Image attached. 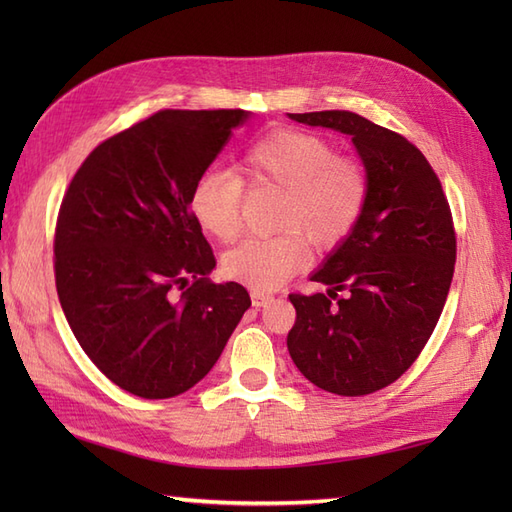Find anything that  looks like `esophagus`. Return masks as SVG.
<instances>
[{
	"label": "esophagus",
	"instance_id": "1",
	"mask_svg": "<svg viewBox=\"0 0 512 512\" xmlns=\"http://www.w3.org/2000/svg\"><path fill=\"white\" fill-rule=\"evenodd\" d=\"M250 301H253V306L255 308H262V306H266L268 301H273V295H268V292H264V290H250Z\"/></svg>",
	"mask_w": 512,
	"mask_h": 512
}]
</instances>
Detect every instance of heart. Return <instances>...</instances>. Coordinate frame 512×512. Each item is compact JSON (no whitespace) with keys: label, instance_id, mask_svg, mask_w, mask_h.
Returning <instances> with one entry per match:
<instances>
[{"label":"heart","instance_id":"b5f03b06","mask_svg":"<svg viewBox=\"0 0 512 512\" xmlns=\"http://www.w3.org/2000/svg\"><path fill=\"white\" fill-rule=\"evenodd\" d=\"M239 171L250 187H277L275 226L281 233L248 237L224 257V273L255 290L284 284L306 262V242L328 250L352 235L369 198L361 162L339 156L328 138L277 129L250 145ZM235 171H206L191 189V211L206 233L231 244L242 231L244 180Z\"/></svg>","mask_w":512,"mask_h":512}]
</instances>
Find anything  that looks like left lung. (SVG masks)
Instances as JSON below:
<instances>
[{
	"mask_svg": "<svg viewBox=\"0 0 512 512\" xmlns=\"http://www.w3.org/2000/svg\"><path fill=\"white\" fill-rule=\"evenodd\" d=\"M288 116L352 136L369 178L361 222L312 275L328 295L288 297L297 310L288 352L325 391L374 394L413 365L442 314L458 250L449 200L405 136L345 110Z\"/></svg>",
	"mask_w": 512,
	"mask_h": 512,
	"instance_id": "1",
	"label": "left lung"
}]
</instances>
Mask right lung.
Masks as SVG:
<instances>
[{"instance_id":"obj_1","label":"right lung","mask_w":512,"mask_h":512,"mask_svg":"<svg viewBox=\"0 0 512 512\" xmlns=\"http://www.w3.org/2000/svg\"><path fill=\"white\" fill-rule=\"evenodd\" d=\"M244 110H160L103 140L63 195L54 281L90 361L129 394L162 400L211 372L250 308L213 284L191 189Z\"/></svg>"}]
</instances>
